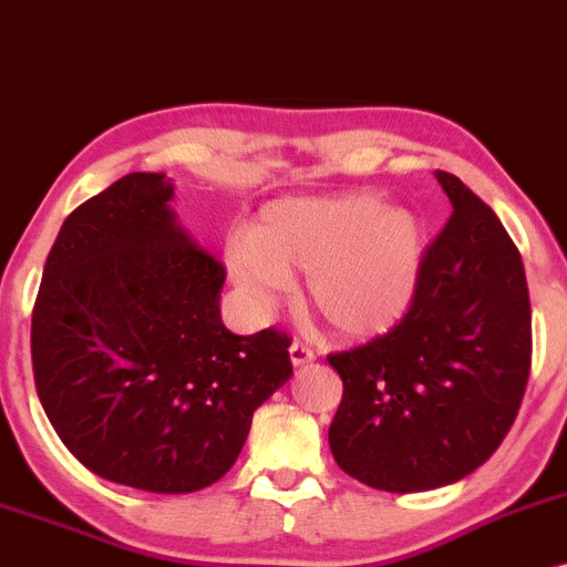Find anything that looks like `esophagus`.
Instances as JSON below:
<instances>
[{
  "label": "esophagus",
  "mask_w": 567,
  "mask_h": 567,
  "mask_svg": "<svg viewBox=\"0 0 567 567\" xmlns=\"http://www.w3.org/2000/svg\"><path fill=\"white\" fill-rule=\"evenodd\" d=\"M289 359L295 367H302V364H308V361L316 359V351L310 346H305V342L295 340L289 348Z\"/></svg>",
  "instance_id": "1"
}]
</instances>
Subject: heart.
Returning a JSON list of instances; mask_svg holds the SVG:
<instances>
[{
	"instance_id": "heart-1",
	"label": "heart",
	"mask_w": 567,
	"mask_h": 567,
	"mask_svg": "<svg viewBox=\"0 0 567 567\" xmlns=\"http://www.w3.org/2000/svg\"><path fill=\"white\" fill-rule=\"evenodd\" d=\"M421 257L415 216L372 195L278 200L249 238H230L225 249L254 308H276L286 278L305 272V300L342 334H374L399 321L415 295Z\"/></svg>"
}]
</instances>
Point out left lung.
<instances>
[{
    "label": "left lung",
    "mask_w": 567,
    "mask_h": 567,
    "mask_svg": "<svg viewBox=\"0 0 567 567\" xmlns=\"http://www.w3.org/2000/svg\"><path fill=\"white\" fill-rule=\"evenodd\" d=\"M436 179L453 214L425 246L402 321L327 355L342 378L329 425L337 466L388 493L453 485L480 468L512 429L530 374L523 257L487 203L447 171Z\"/></svg>",
    "instance_id": "8db88e82"
}]
</instances>
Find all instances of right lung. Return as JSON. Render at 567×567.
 <instances>
[{"mask_svg": "<svg viewBox=\"0 0 567 567\" xmlns=\"http://www.w3.org/2000/svg\"><path fill=\"white\" fill-rule=\"evenodd\" d=\"M165 174L123 176L74 208L44 262L31 367L82 466L146 493L221 480L251 415L291 378L289 334L221 323L227 270L176 225Z\"/></svg>", "mask_w": 567, "mask_h": 567, "instance_id": "right-lung-1", "label": "right lung"}]
</instances>
